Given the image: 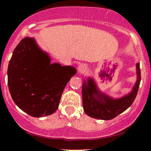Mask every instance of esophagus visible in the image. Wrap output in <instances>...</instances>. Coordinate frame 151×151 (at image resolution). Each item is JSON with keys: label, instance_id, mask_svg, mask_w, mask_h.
<instances>
[{"label": "esophagus", "instance_id": "1", "mask_svg": "<svg viewBox=\"0 0 151 151\" xmlns=\"http://www.w3.org/2000/svg\"><path fill=\"white\" fill-rule=\"evenodd\" d=\"M77 69H78V71L80 73H86L88 70V68H87L86 65L81 64L77 67Z\"/></svg>", "mask_w": 151, "mask_h": 151}]
</instances>
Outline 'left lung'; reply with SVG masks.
<instances>
[{
  "label": "left lung",
  "mask_w": 151,
  "mask_h": 151,
  "mask_svg": "<svg viewBox=\"0 0 151 151\" xmlns=\"http://www.w3.org/2000/svg\"><path fill=\"white\" fill-rule=\"evenodd\" d=\"M137 81L129 94L118 99H114L100 91L95 81L88 78L83 84L82 95L84 112L91 118L101 120H111L124 112L134 101L141 81L139 63L136 64Z\"/></svg>",
  "instance_id": "left-lung-1"
}]
</instances>
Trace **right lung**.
<instances>
[{
	"label": "right lung",
	"instance_id": "1",
	"mask_svg": "<svg viewBox=\"0 0 151 151\" xmlns=\"http://www.w3.org/2000/svg\"><path fill=\"white\" fill-rule=\"evenodd\" d=\"M77 73L72 66L50 63L47 53L33 38L22 39L14 50L8 65V86L15 104L36 118L58 109L65 87Z\"/></svg>",
	"mask_w": 151,
	"mask_h": 151
}]
</instances>
